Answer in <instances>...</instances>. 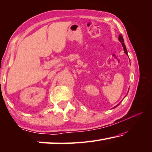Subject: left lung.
<instances>
[{"label": "left lung", "instance_id": "obj_1", "mask_svg": "<svg viewBox=\"0 0 152 152\" xmlns=\"http://www.w3.org/2000/svg\"><path fill=\"white\" fill-rule=\"evenodd\" d=\"M118 39H119V40H120V42L122 43V47H123V49H124V53H126L127 55H128V53H127L126 48V47H125V45H124V42L123 37H122V36L121 34H120ZM120 103H119V104H118V105H120ZM118 105H115V107H117ZM115 107H114V108H115Z\"/></svg>", "mask_w": 152, "mask_h": 152}]
</instances>
